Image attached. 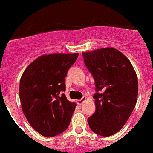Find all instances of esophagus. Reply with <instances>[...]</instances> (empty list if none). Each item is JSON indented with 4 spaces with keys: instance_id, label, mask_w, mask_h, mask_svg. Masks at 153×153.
<instances>
[{
    "instance_id": "obj_1",
    "label": "esophagus",
    "mask_w": 153,
    "mask_h": 153,
    "mask_svg": "<svg viewBox=\"0 0 153 153\" xmlns=\"http://www.w3.org/2000/svg\"><path fill=\"white\" fill-rule=\"evenodd\" d=\"M86 99H87V97H83V98L79 99V100H76V102H77V104H79V105H81V104H83L84 101H85Z\"/></svg>"
}]
</instances>
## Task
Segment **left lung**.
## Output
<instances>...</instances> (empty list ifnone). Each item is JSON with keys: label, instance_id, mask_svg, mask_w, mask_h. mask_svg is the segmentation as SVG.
I'll return each instance as SVG.
<instances>
[{"label": "left lung", "instance_id": "obj_1", "mask_svg": "<svg viewBox=\"0 0 153 153\" xmlns=\"http://www.w3.org/2000/svg\"><path fill=\"white\" fill-rule=\"evenodd\" d=\"M86 66L96 85V111L87 119L93 131L101 136L114 135L134 110L138 78L131 62L119 50L108 47L83 53Z\"/></svg>", "mask_w": 153, "mask_h": 153}]
</instances>
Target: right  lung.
Segmentation results:
<instances>
[{
	"label": "right lung",
	"instance_id": "right-lung-1",
	"mask_svg": "<svg viewBox=\"0 0 153 153\" xmlns=\"http://www.w3.org/2000/svg\"><path fill=\"white\" fill-rule=\"evenodd\" d=\"M78 55H42L28 65L21 77L19 97L23 113L43 136H56L70 125L76 104L69 101L62 92L68 70Z\"/></svg>",
	"mask_w": 153,
	"mask_h": 153
}]
</instances>
